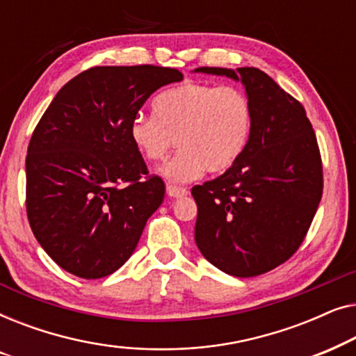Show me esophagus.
Returning <instances> with one entry per match:
<instances>
[{
  "label": "esophagus",
  "mask_w": 356,
  "mask_h": 356,
  "mask_svg": "<svg viewBox=\"0 0 356 356\" xmlns=\"http://www.w3.org/2000/svg\"><path fill=\"white\" fill-rule=\"evenodd\" d=\"M167 194L170 197H184L188 194V189L186 188H179V186H173V184H168L167 186Z\"/></svg>",
  "instance_id": "obj_1"
}]
</instances>
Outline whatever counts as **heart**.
<instances>
[{
  "instance_id": "obj_1",
  "label": "heart",
  "mask_w": 356,
  "mask_h": 356,
  "mask_svg": "<svg viewBox=\"0 0 356 356\" xmlns=\"http://www.w3.org/2000/svg\"><path fill=\"white\" fill-rule=\"evenodd\" d=\"M154 115L129 121V139L149 162L165 157L173 139L177 154L159 168L172 184H184L206 172L222 173L245 152L252 131L250 97L238 87L183 82L154 99Z\"/></svg>"
}]
</instances>
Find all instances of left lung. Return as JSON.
<instances>
[{
    "instance_id": "8db88e82",
    "label": "left lung",
    "mask_w": 356,
    "mask_h": 356,
    "mask_svg": "<svg viewBox=\"0 0 356 356\" xmlns=\"http://www.w3.org/2000/svg\"><path fill=\"white\" fill-rule=\"evenodd\" d=\"M240 81L252 105L250 143L220 177L191 189L194 240L202 256L233 277H254L285 262L303 243L323 196L318 140L303 105L257 67H197Z\"/></svg>"
}]
</instances>
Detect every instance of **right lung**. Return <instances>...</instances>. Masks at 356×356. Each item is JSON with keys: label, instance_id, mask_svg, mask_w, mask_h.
<instances>
[{"label": "right lung", "instance_id": "add662e5", "mask_svg": "<svg viewBox=\"0 0 356 356\" xmlns=\"http://www.w3.org/2000/svg\"><path fill=\"white\" fill-rule=\"evenodd\" d=\"M173 67H90L65 84L33 131L26 206L37 241L61 269L102 279L133 254L165 196L129 139V121Z\"/></svg>", "mask_w": 356, "mask_h": 356}]
</instances>
